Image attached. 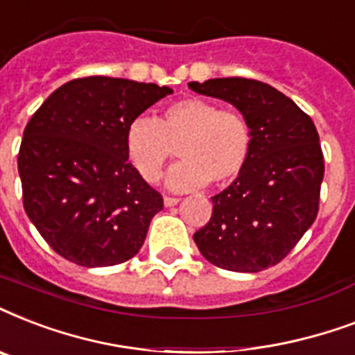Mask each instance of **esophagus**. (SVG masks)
Returning a JSON list of instances; mask_svg holds the SVG:
<instances>
[{"mask_svg": "<svg viewBox=\"0 0 355 355\" xmlns=\"http://www.w3.org/2000/svg\"><path fill=\"white\" fill-rule=\"evenodd\" d=\"M178 200H180V199H177V197H164V205L175 206V205H178Z\"/></svg>", "mask_w": 355, "mask_h": 355, "instance_id": "obj_1", "label": "esophagus"}]
</instances>
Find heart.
Returning <instances> with one entry per match:
<instances>
[{
	"label": "heart",
	"mask_w": 355,
	"mask_h": 355,
	"mask_svg": "<svg viewBox=\"0 0 355 355\" xmlns=\"http://www.w3.org/2000/svg\"><path fill=\"white\" fill-rule=\"evenodd\" d=\"M178 147L180 164L167 175V186L188 191L232 184L252 150V128L236 110L217 103L186 97L167 105L156 119L136 118L125 132V150L132 167L147 182H158Z\"/></svg>",
	"instance_id": "heart-1"
}]
</instances>
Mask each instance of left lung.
Here are the masks:
<instances>
[{
  "instance_id": "left-lung-1",
  "label": "left lung",
  "mask_w": 355,
  "mask_h": 355,
  "mask_svg": "<svg viewBox=\"0 0 355 355\" xmlns=\"http://www.w3.org/2000/svg\"><path fill=\"white\" fill-rule=\"evenodd\" d=\"M188 86L234 105L252 128L247 166L211 197L210 221L193 234L200 254L236 272L280 263L319 211L324 156L313 121L289 97L259 80L227 77Z\"/></svg>"
}]
</instances>
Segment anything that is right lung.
<instances>
[{"label": "right lung", "instance_id": "obj_1", "mask_svg": "<svg viewBox=\"0 0 355 355\" xmlns=\"http://www.w3.org/2000/svg\"><path fill=\"white\" fill-rule=\"evenodd\" d=\"M169 94L96 75L62 85L33 114L18 153L24 208L62 258L110 267L138 254L164 199L128 162L125 132Z\"/></svg>", "mask_w": 355, "mask_h": 355}]
</instances>
